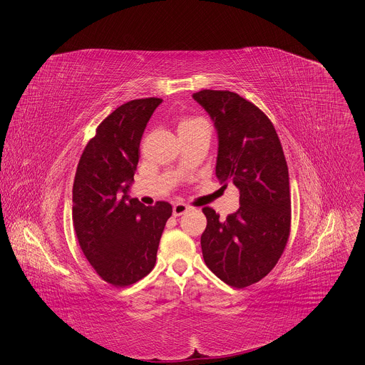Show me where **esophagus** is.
<instances>
[{
	"label": "esophagus",
	"mask_w": 365,
	"mask_h": 365,
	"mask_svg": "<svg viewBox=\"0 0 365 365\" xmlns=\"http://www.w3.org/2000/svg\"><path fill=\"white\" fill-rule=\"evenodd\" d=\"M190 207L187 206V205H185V203H176V205H173V216H180V215H183V213H186L187 210H189Z\"/></svg>",
	"instance_id": "esophagus-1"
}]
</instances>
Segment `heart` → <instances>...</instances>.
I'll return each instance as SVG.
<instances>
[{
    "instance_id": "obj_1",
    "label": "heart",
    "mask_w": 365,
    "mask_h": 365,
    "mask_svg": "<svg viewBox=\"0 0 365 365\" xmlns=\"http://www.w3.org/2000/svg\"><path fill=\"white\" fill-rule=\"evenodd\" d=\"M195 120H199L197 118H189V119H183L182 122H180V125H186V123H190V122H195ZM179 125V126H180Z\"/></svg>"
}]
</instances>
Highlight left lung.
I'll use <instances>...</instances> for the list:
<instances>
[{"label":"left lung","instance_id":"8db88e82","mask_svg":"<svg viewBox=\"0 0 365 365\" xmlns=\"http://www.w3.org/2000/svg\"><path fill=\"white\" fill-rule=\"evenodd\" d=\"M193 98L209 112L219 135L216 176L240 190V207L225 220L203 207L200 237L206 266L226 284L260 282L282 257L292 226L289 168L277 132L253 102L230 91L202 89Z\"/></svg>","mask_w":365,"mask_h":365}]
</instances>
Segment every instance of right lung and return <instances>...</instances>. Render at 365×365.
Here are the masks:
<instances>
[{
  "label": "right lung",
  "instance_id": "obj_1",
  "mask_svg": "<svg viewBox=\"0 0 365 365\" xmlns=\"http://www.w3.org/2000/svg\"><path fill=\"white\" fill-rule=\"evenodd\" d=\"M160 98L129 101L96 128L73 179L72 222L78 243L98 276L115 287L148 276L172 206H145L126 192L139 162V145ZM124 195H121V192Z\"/></svg>",
  "mask_w": 365,
  "mask_h": 365
}]
</instances>
